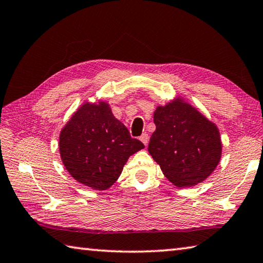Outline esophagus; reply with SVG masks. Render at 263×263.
Returning <instances> with one entry per match:
<instances>
[{
    "label": "esophagus",
    "mask_w": 263,
    "mask_h": 263,
    "mask_svg": "<svg viewBox=\"0 0 263 263\" xmlns=\"http://www.w3.org/2000/svg\"><path fill=\"white\" fill-rule=\"evenodd\" d=\"M140 140H141V143H143L145 146H147V144H148V135L147 133H144V135H141L140 136V138H139Z\"/></svg>",
    "instance_id": "esophagus-1"
}]
</instances>
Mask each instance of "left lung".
Here are the masks:
<instances>
[{
  "label": "left lung",
  "mask_w": 263,
  "mask_h": 263,
  "mask_svg": "<svg viewBox=\"0 0 263 263\" xmlns=\"http://www.w3.org/2000/svg\"><path fill=\"white\" fill-rule=\"evenodd\" d=\"M153 122L148 152L173 185L195 186L213 173L221 159V137L197 107L177 96L156 107Z\"/></svg>",
  "instance_id": "1"
}]
</instances>
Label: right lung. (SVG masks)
Wrapping results in <instances>:
<instances>
[{"instance_id":"right-lung-1","label":"right lung","mask_w":263,"mask_h":263,"mask_svg":"<svg viewBox=\"0 0 263 263\" xmlns=\"http://www.w3.org/2000/svg\"><path fill=\"white\" fill-rule=\"evenodd\" d=\"M58 145L70 176L96 191L110 189L130 156L145 147L104 101L83 103L61 130Z\"/></svg>"}]
</instances>
